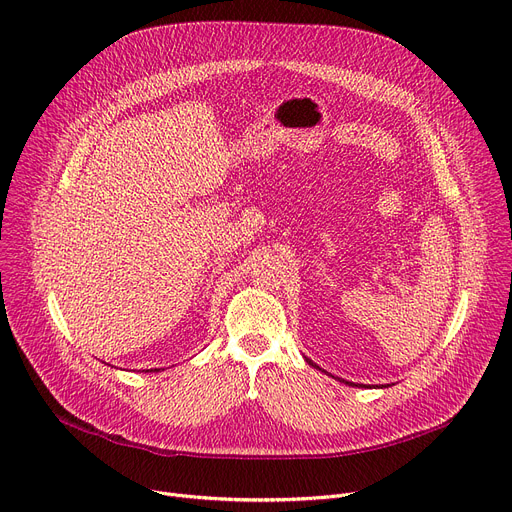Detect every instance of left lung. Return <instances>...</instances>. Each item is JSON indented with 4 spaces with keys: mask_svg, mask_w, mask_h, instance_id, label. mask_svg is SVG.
I'll list each match as a JSON object with an SVG mask.
<instances>
[{
    "mask_svg": "<svg viewBox=\"0 0 512 512\" xmlns=\"http://www.w3.org/2000/svg\"><path fill=\"white\" fill-rule=\"evenodd\" d=\"M305 361H307L311 367H317L311 359H305ZM317 369H319V367H317ZM340 382H342V384H348V386H357V384H353V382H346V380H340ZM359 386H363V384H359ZM369 388H371V386H369ZM382 388H386V386H382Z\"/></svg>",
    "mask_w": 512,
    "mask_h": 512,
    "instance_id": "1",
    "label": "left lung"
}]
</instances>
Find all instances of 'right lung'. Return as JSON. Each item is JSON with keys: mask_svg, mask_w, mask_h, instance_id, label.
<instances>
[{"mask_svg": "<svg viewBox=\"0 0 512 512\" xmlns=\"http://www.w3.org/2000/svg\"><path fill=\"white\" fill-rule=\"evenodd\" d=\"M151 371H153V369H151ZM155 371H157V369H155Z\"/></svg>", "mask_w": 512, "mask_h": 512, "instance_id": "right-lung-1", "label": "right lung"}]
</instances>
